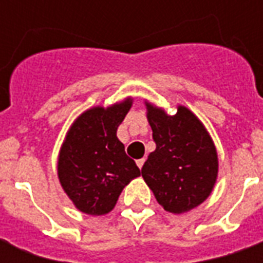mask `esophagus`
I'll return each instance as SVG.
<instances>
[{"mask_svg": "<svg viewBox=\"0 0 263 263\" xmlns=\"http://www.w3.org/2000/svg\"><path fill=\"white\" fill-rule=\"evenodd\" d=\"M143 163H145V159H138L137 160V165H138V167H139V169H142V166H143Z\"/></svg>", "mask_w": 263, "mask_h": 263, "instance_id": "obj_1", "label": "esophagus"}]
</instances>
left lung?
Instances as JSON below:
<instances>
[{
	"label": "left lung",
	"mask_w": 263,
	"mask_h": 263,
	"mask_svg": "<svg viewBox=\"0 0 263 263\" xmlns=\"http://www.w3.org/2000/svg\"><path fill=\"white\" fill-rule=\"evenodd\" d=\"M145 105L156 149L143 163V180L166 211L187 213L209 198L217 183L214 141L187 107L177 105L176 114L169 115L149 101Z\"/></svg>",
	"instance_id": "8db88e82"
}]
</instances>
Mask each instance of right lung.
I'll use <instances>...</instances> for the list:
<instances>
[{
  "mask_svg": "<svg viewBox=\"0 0 263 263\" xmlns=\"http://www.w3.org/2000/svg\"><path fill=\"white\" fill-rule=\"evenodd\" d=\"M132 101L134 98L126 97L108 107L86 109L73 121L60 146V186L84 214H108L124 187L141 175L117 137Z\"/></svg>",
  "mask_w": 263,
  "mask_h": 263,
  "instance_id": "obj_1",
  "label": "right lung"
}]
</instances>
